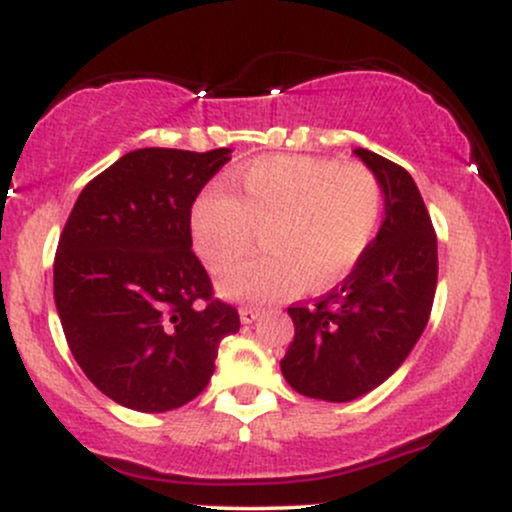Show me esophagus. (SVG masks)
Here are the masks:
<instances>
[{
	"mask_svg": "<svg viewBox=\"0 0 512 512\" xmlns=\"http://www.w3.org/2000/svg\"><path fill=\"white\" fill-rule=\"evenodd\" d=\"M260 315L262 310L255 308V305H245V308H240V322H243V325H252Z\"/></svg>",
	"mask_w": 512,
	"mask_h": 512,
	"instance_id": "34e87169",
	"label": "esophagus"
}]
</instances>
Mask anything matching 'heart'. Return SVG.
Instances as JSON below:
<instances>
[{
    "mask_svg": "<svg viewBox=\"0 0 512 512\" xmlns=\"http://www.w3.org/2000/svg\"><path fill=\"white\" fill-rule=\"evenodd\" d=\"M243 197L209 187L192 207V238L211 269H221L265 229L264 251L223 269L228 298L267 301L296 289H325L361 260L383 211L380 182L358 163L317 156H262L240 173Z\"/></svg>",
    "mask_w": 512,
    "mask_h": 512,
    "instance_id": "heart-1",
    "label": "heart"
}]
</instances>
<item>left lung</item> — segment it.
Returning a JSON list of instances; mask_svg holds the SVG:
<instances>
[{
	"mask_svg": "<svg viewBox=\"0 0 512 512\" xmlns=\"http://www.w3.org/2000/svg\"><path fill=\"white\" fill-rule=\"evenodd\" d=\"M383 190L385 214L337 289L296 305L293 342L281 373L293 390L325 402H351L383 385L426 330L438 284V243L411 175L397 163L354 149Z\"/></svg>",
	"mask_w": 512,
	"mask_h": 512,
	"instance_id": "left-lung-1",
	"label": "left lung"
}]
</instances>
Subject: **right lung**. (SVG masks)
<instances>
[{"label":"right lung","instance_id":"1","mask_svg":"<svg viewBox=\"0 0 512 512\" xmlns=\"http://www.w3.org/2000/svg\"><path fill=\"white\" fill-rule=\"evenodd\" d=\"M231 161L137 149L81 190L55 255V305L86 378L134 411L178 409L214 375L233 305L214 298L192 252L190 214L202 187Z\"/></svg>","mask_w":512,"mask_h":512}]
</instances>
